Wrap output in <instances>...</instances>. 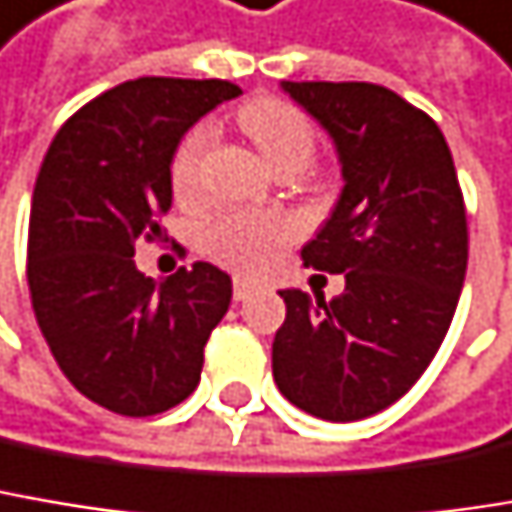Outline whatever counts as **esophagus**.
Masks as SVG:
<instances>
[{
    "mask_svg": "<svg viewBox=\"0 0 512 512\" xmlns=\"http://www.w3.org/2000/svg\"><path fill=\"white\" fill-rule=\"evenodd\" d=\"M252 293H255V284H252V281H246V278H234V299H237V302H246Z\"/></svg>",
    "mask_w": 512,
    "mask_h": 512,
    "instance_id": "esophagus-1",
    "label": "esophagus"
}]
</instances>
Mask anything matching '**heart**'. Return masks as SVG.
Listing matches in <instances>:
<instances>
[{
    "label": "heart",
    "instance_id": "obj_1",
    "mask_svg": "<svg viewBox=\"0 0 512 512\" xmlns=\"http://www.w3.org/2000/svg\"><path fill=\"white\" fill-rule=\"evenodd\" d=\"M240 128L249 134L257 152L278 175H299L304 172L319 149L316 125L299 105L278 99V96H257L237 111ZM213 143V128L196 125L190 128L172 152L169 181L178 199H190L199 193L202 166ZM290 237V225L281 216H260V213H222L205 228V252L213 260L237 269L257 272L269 252Z\"/></svg>",
    "mask_w": 512,
    "mask_h": 512
}]
</instances>
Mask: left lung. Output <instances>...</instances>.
Here are the masks:
<instances>
[{"instance_id": "left-lung-1", "label": "left lung", "mask_w": 512, "mask_h": 512, "mask_svg": "<svg viewBox=\"0 0 512 512\" xmlns=\"http://www.w3.org/2000/svg\"><path fill=\"white\" fill-rule=\"evenodd\" d=\"M319 119L343 161V196L302 249L304 266L340 275L325 302L281 290L287 319L272 375L287 401L354 422L407 393L440 351L460 302L469 225L440 125L366 81H284Z\"/></svg>"}]
</instances>
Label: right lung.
<instances>
[{
	"label": "right lung",
	"instance_id": "obj_1",
	"mask_svg": "<svg viewBox=\"0 0 512 512\" xmlns=\"http://www.w3.org/2000/svg\"><path fill=\"white\" fill-rule=\"evenodd\" d=\"M240 87L222 78H137L78 108L37 172L28 293L70 384L119 416H155L199 387L205 346L231 304L213 263L155 284L134 243H166L169 163L184 131Z\"/></svg>",
	"mask_w": 512,
	"mask_h": 512
}]
</instances>
